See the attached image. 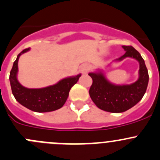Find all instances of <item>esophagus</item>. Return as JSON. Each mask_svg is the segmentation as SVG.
<instances>
[{
    "label": "esophagus",
    "mask_w": 160,
    "mask_h": 160,
    "mask_svg": "<svg viewBox=\"0 0 160 160\" xmlns=\"http://www.w3.org/2000/svg\"><path fill=\"white\" fill-rule=\"evenodd\" d=\"M89 69L90 67L88 64H83L81 67V68H80V72H81L83 75H85V74H87V72H88Z\"/></svg>",
    "instance_id": "1"
}]
</instances>
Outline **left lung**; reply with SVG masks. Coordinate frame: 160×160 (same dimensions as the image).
Returning a JSON list of instances; mask_svg holds the SVG:
<instances>
[{
  "mask_svg": "<svg viewBox=\"0 0 160 160\" xmlns=\"http://www.w3.org/2000/svg\"><path fill=\"white\" fill-rule=\"evenodd\" d=\"M125 53L114 62H120L125 58H132L139 63L138 78L130 84H114L106 78L101 70L89 72L93 80L89 93L98 108L111 113H121L132 108L144 96L149 83V73L144 59L132 46H122Z\"/></svg>",
  "mask_w": 160,
  "mask_h": 160,
  "instance_id": "obj_1",
  "label": "left lung"
}]
</instances>
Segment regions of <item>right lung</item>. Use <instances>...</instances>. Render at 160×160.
<instances>
[{"label": "right lung", "instance_id": "1", "mask_svg": "<svg viewBox=\"0 0 160 160\" xmlns=\"http://www.w3.org/2000/svg\"><path fill=\"white\" fill-rule=\"evenodd\" d=\"M29 50L30 48L25 49L18 55L10 72L9 80L14 98L19 104L35 112H49L61 108L68 98L71 88L77 83L81 74L66 77L56 84L46 88H25L18 80V62L22 54Z\"/></svg>", "mask_w": 160, "mask_h": 160}]
</instances>
